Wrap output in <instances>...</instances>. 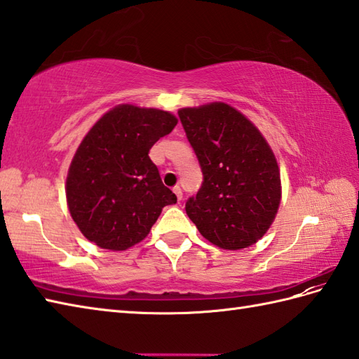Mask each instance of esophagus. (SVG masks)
<instances>
[{"label": "esophagus", "instance_id": "1", "mask_svg": "<svg viewBox=\"0 0 359 359\" xmlns=\"http://www.w3.org/2000/svg\"><path fill=\"white\" fill-rule=\"evenodd\" d=\"M172 191H174V194H176L179 202H180V200H182V189H180V187H174Z\"/></svg>", "mask_w": 359, "mask_h": 359}]
</instances>
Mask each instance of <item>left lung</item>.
I'll list each match as a JSON object with an SVG mask.
<instances>
[{
    "instance_id": "left-lung-1",
    "label": "left lung",
    "mask_w": 359,
    "mask_h": 359,
    "mask_svg": "<svg viewBox=\"0 0 359 359\" xmlns=\"http://www.w3.org/2000/svg\"><path fill=\"white\" fill-rule=\"evenodd\" d=\"M203 172V185L185 205L210 243L228 251L255 245L278 212L281 177L271 145L246 116L229 104L179 110Z\"/></svg>"
}]
</instances>
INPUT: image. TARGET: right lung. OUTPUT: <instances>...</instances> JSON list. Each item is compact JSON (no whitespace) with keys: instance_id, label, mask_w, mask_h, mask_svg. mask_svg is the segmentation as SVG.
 I'll list each match as a JSON object with an SVG mask.
<instances>
[{"instance_id":"1","label":"right lung","mask_w":359,"mask_h":359,"mask_svg":"<svg viewBox=\"0 0 359 359\" xmlns=\"http://www.w3.org/2000/svg\"><path fill=\"white\" fill-rule=\"evenodd\" d=\"M177 122L159 108L119 104L88 130L65 180L67 206L87 240L127 251L149 234L163 206L177 202L148 156Z\"/></svg>"}]
</instances>
